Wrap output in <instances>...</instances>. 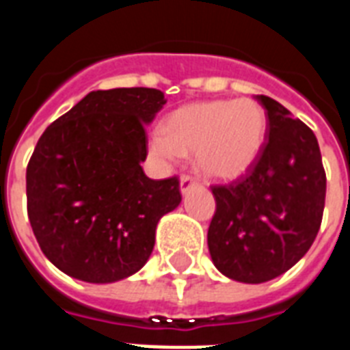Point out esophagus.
<instances>
[{
	"mask_svg": "<svg viewBox=\"0 0 350 350\" xmlns=\"http://www.w3.org/2000/svg\"><path fill=\"white\" fill-rule=\"evenodd\" d=\"M198 181L192 178V176H181V181H180V191L181 194H185L187 191H191L192 187H196Z\"/></svg>",
	"mask_w": 350,
	"mask_h": 350,
	"instance_id": "1",
	"label": "esophagus"
}]
</instances>
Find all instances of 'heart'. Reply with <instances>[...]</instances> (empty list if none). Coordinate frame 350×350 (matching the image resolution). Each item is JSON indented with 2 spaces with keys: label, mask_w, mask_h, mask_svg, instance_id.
<instances>
[{
  "label": "heart",
  "mask_w": 350,
  "mask_h": 350,
  "mask_svg": "<svg viewBox=\"0 0 350 350\" xmlns=\"http://www.w3.org/2000/svg\"><path fill=\"white\" fill-rule=\"evenodd\" d=\"M163 134L150 139L152 152L163 161H178L196 152L202 174L232 180L258 158L267 134L263 107L254 100L202 101L178 109L165 121Z\"/></svg>",
  "instance_id": "1"
}]
</instances>
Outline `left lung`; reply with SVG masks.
Listing matches in <instances>:
<instances>
[{"mask_svg": "<svg viewBox=\"0 0 350 350\" xmlns=\"http://www.w3.org/2000/svg\"><path fill=\"white\" fill-rule=\"evenodd\" d=\"M267 142L247 174L213 185L216 213L208 252L221 274L241 283L274 280L296 265L320 230L327 178L314 132L269 96Z\"/></svg>", "mask_w": 350, "mask_h": 350, "instance_id": "1", "label": "left lung"}]
</instances>
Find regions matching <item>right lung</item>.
<instances>
[{"label": "right lung", "mask_w": 350, "mask_h": 350, "mask_svg": "<svg viewBox=\"0 0 350 350\" xmlns=\"http://www.w3.org/2000/svg\"><path fill=\"white\" fill-rule=\"evenodd\" d=\"M161 90H94L38 139L27 167V211L43 254L68 276L112 283L154 249L159 218L181 202L178 178L150 180L145 126Z\"/></svg>", "instance_id": "add662e5"}]
</instances>
